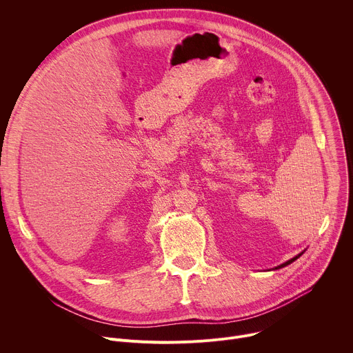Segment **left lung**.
Masks as SVG:
<instances>
[{"label": "left lung", "instance_id": "left-lung-1", "mask_svg": "<svg viewBox=\"0 0 353 353\" xmlns=\"http://www.w3.org/2000/svg\"><path fill=\"white\" fill-rule=\"evenodd\" d=\"M303 253H305V251H301V253H300V254H297V256H296V257H293V259H290V260H289V261H286V263H285V264H281V265H279V267H275V270H278V268H282V267H285V265H288V264H290V263H293V261H294V260H297V259H299V257H300V256H301V254H303Z\"/></svg>", "mask_w": 353, "mask_h": 353}]
</instances>
